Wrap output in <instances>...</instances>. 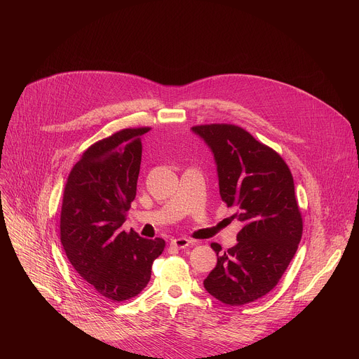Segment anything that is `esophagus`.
I'll list each match as a JSON object with an SVG mask.
<instances>
[{
  "label": "esophagus",
  "mask_w": 359,
  "mask_h": 359,
  "mask_svg": "<svg viewBox=\"0 0 359 359\" xmlns=\"http://www.w3.org/2000/svg\"><path fill=\"white\" fill-rule=\"evenodd\" d=\"M170 244L173 247H176V248H186V247H189L191 244V241L189 238H186V237H177V238H173L170 241Z\"/></svg>",
  "instance_id": "1"
}]
</instances>
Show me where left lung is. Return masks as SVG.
Instances as JSON below:
<instances>
[{
  "mask_svg": "<svg viewBox=\"0 0 359 359\" xmlns=\"http://www.w3.org/2000/svg\"><path fill=\"white\" fill-rule=\"evenodd\" d=\"M213 153L220 197L243 223L227 251L212 244L217 264L203 281L229 305H243L270 292L298 248L302 219L291 172L278 153L234 125L191 128Z\"/></svg>",
  "mask_w": 359,
  "mask_h": 359,
  "instance_id": "1",
  "label": "left lung"
}]
</instances>
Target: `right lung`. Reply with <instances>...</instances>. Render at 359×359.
Here are the masks:
<instances>
[{"label":"right lung","instance_id":"obj_1","mask_svg":"<svg viewBox=\"0 0 359 359\" xmlns=\"http://www.w3.org/2000/svg\"><path fill=\"white\" fill-rule=\"evenodd\" d=\"M147 130L123 129L88 147L64 190V251L90 288L112 301L137 295L165 248L163 238L149 240L121 230L136 196L142 136Z\"/></svg>","mask_w":359,"mask_h":359}]
</instances>
